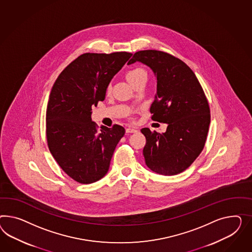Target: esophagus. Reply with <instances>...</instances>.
Segmentation results:
<instances>
[{
    "mask_svg": "<svg viewBox=\"0 0 252 252\" xmlns=\"http://www.w3.org/2000/svg\"><path fill=\"white\" fill-rule=\"evenodd\" d=\"M137 130L136 128H132V127H127L126 129V133H136Z\"/></svg>",
    "mask_w": 252,
    "mask_h": 252,
    "instance_id": "esophagus-1",
    "label": "esophagus"
}]
</instances>
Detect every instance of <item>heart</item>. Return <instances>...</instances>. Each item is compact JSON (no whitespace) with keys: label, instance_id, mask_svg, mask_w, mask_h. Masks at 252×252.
<instances>
[{"label":"heart","instance_id":"obj_1","mask_svg":"<svg viewBox=\"0 0 252 252\" xmlns=\"http://www.w3.org/2000/svg\"><path fill=\"white\" fill-rule=\"evenodd\" d=\"M147 71L141 68H134L130 69L126 73V80L128 81L130 84L140 80V79H146L147 80ZM111 88L107 87L106 89V94H110Z\"/></svg>","mask_w":252,"mask_h":252}]
</instances>
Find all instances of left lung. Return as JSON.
I'll list each match as a JSON object with an SVG mask.
<instances>
[{"label":"left lung","instance_id":"1","mask_svg":"<svg viewBox=\"0 0 252 252\" xmlns=\"http://www.w3.org/2000/svg\"><path fill=\"white\" fill-rule=\"evenodd\" d=\"M136 62L149 66L156 76L151 119L168 125L161 134L141 129L147 140L145 161L156 173L176 175L190 167L204 149L210 125L209 104L196 76L180 59L163 51L141 50L127 64Z\"/></svg>","mask_w":252,"mask_h":252}]
</instances>
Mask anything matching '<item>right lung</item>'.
I'll use <instances>...</instances> for the list:
<instances>
[{
	"mask_svg": "<svg viewBox=\"0 0 252 252\" xmlns=\"http://www.w3.org/2000/svg\"><path fill=\"white\" fill-rule=\"evenodd\" d=\"M132 56L85 53L62 71L51 90L46 115L50 153L68 176L80 184L95 183L109 170L126 130L114 125L101 131L92 121V107L105 98L113 77Z\"/></svg>",
	"mask_w": 252,
	"mask_h": 252,
	"instance_id": "right-lung-1",
	"label": "right lung"
}]
</instances>
